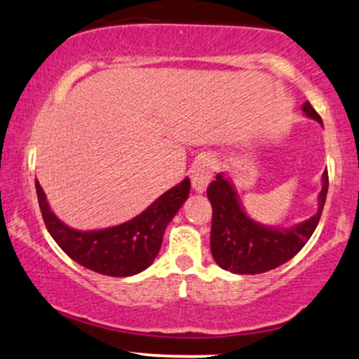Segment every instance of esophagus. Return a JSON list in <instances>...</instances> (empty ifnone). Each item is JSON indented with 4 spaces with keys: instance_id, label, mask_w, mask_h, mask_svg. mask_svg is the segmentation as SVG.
Instances as JSON below:
<instances>
[{
    "instance_id": "1",
    "label": "esophagus",
    "mask_w": 359,
    "mask_h": 359,
    "mask_svg": "<svg viewBox=\"0 0 359 359\" xmlns=\"http://www.w3.org/2000/svg\"><path fill=\"white\" fill-rule=\"evenodd\" d=\"M215 172V162L210 155L197 158V162L192 167V187L194 191L202 194L207 189L210 180H212Z\"/></svg>"
}]
</instances>
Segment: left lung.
I'll list each match as a JSON object with an SVG mask.
<instances>
[{"label":"left lung","instance_id":"1","mask_svg":"<svg viewBox=\"0 0 359 359\" xmlns=\"http://www.w3.org/2000/svg\"><path fill=\"white\" fill-rule=\"evenodd\" d=\"M306 116L323 125L321 116L311 107L303 105ZM323 189L318 196V210L313 217L292 227H271L259 224L244 212L234 185L224 174L215 175L207 187L212 205L210 250L222 269L234 274H261L276 269L292 259L313 236L327 194V170L321 177Z\"/></svg>","mask_w":359,"mask_h":359}]
</instances>
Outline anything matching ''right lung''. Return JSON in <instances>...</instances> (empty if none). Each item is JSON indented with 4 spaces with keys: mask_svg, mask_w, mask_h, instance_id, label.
Wrapping results in <instances>:
<instances>
[{
    "mask_svg": "<svg viewBox=\"0 0 359 359\" xmlns=\"http://www.w3.org/2000/svg\"><path fill=\"white\" fill-rule=\"evenodd\" d=\"M34 185L43 221L60 249L86 269L111 278L138 274L152 264L165 227L191 192V180L185 177L130 221L98 231H76L56 217L38 180Z\"/></svg>",
    "mask_w": 359,
    "mask_h": 359,
    "instance_id": "right-lung-1",
    "label": "right lung"
}]
</instances>
